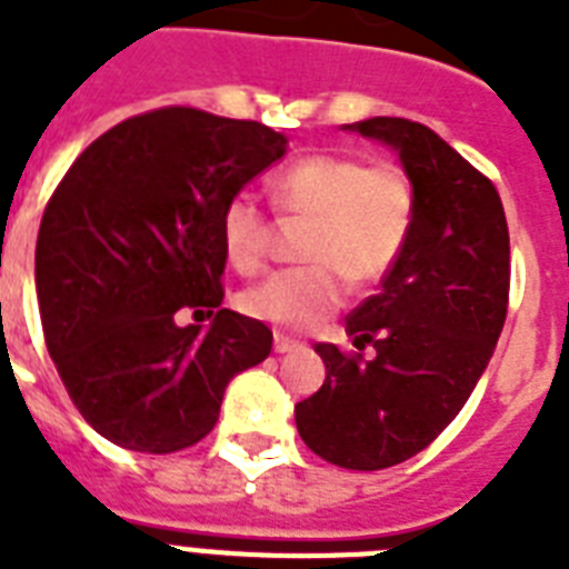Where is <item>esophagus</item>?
<instances>
[{"label": "esophagus", "mask_w": 569, "mask_h": 569, "mask_svg": "<svg viewBox=\"0 0 569 569\" xmlns=\"http://www.w3.org/2000/svg\"><path fill=\"white\" fill-rule=\"evenodd\" d=\"M298 348H301V342H298V339H289V337H283V333H274L277 355H289V351H298Z\"/></svg>", "instance_id": "obj_1"}]
</instances>
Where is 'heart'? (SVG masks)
<instances>
[{
  "label": "heart",
  "mask_w": 569,
  "mask_h": 569,
  "mask_svg": "<svg viewBox=\"0 0 569 569\" xmlns=\"http://www.w3.org/2000/svg\"><path fill=\"white\" fill-rule=\"evenodd\" d=\"M286 221H310L301 259L241 295V310L277 328L307 330L342 307L348 280L380 283L405 257L416 221L407 173L392 162L366 164L348 153H316L271 182ZM274 221L253 191H236L221 209V241L239 271L253 274L274 253Z\"/></svg>",
  "instance_id": "obj_1"
}]
</instances>
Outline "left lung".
<instances>
[{"label": "left lung", "instance_id": "8db88e82", "mask_svg": "<svg viewBox=\"0 0 569 569\" xmlns=\"http://www.w3.org/2000/svg\"><path fill=\"white\" fill-rule=\"evenodd\" d=\"M398 150L413 182L405 257L346 319L357 351L319 342L328 378L295 405L301 440L333 467L375 472L428 449L493 357L511 292V239L485 173L407 118L355 123ZM369 345L375 358L359 355Z\"/></svg>", "mask_w": 569, "mask_h": 569}]
</instances>
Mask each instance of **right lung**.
<instances>
[{
  "label": "right lung",
  "instance_id": "add662e5",
  "mask_svg": "<svg viewBox=\"0 0 569 569\" xmlns=\"http://www.w3.org/2000/svg\"><path fill=\"white\" fill-rule=\"evenodd\" d=\"M286 153L257 120L164 106L120 120L49 197L34 250L40 325L67 396L123 449L171 455L212 431L271 330L223 310L221 209ZM212 315L209 329L179 316Z\"/></svg>",
  "mask_w": 569,
  "mask_h": 569
}]
</instances>
